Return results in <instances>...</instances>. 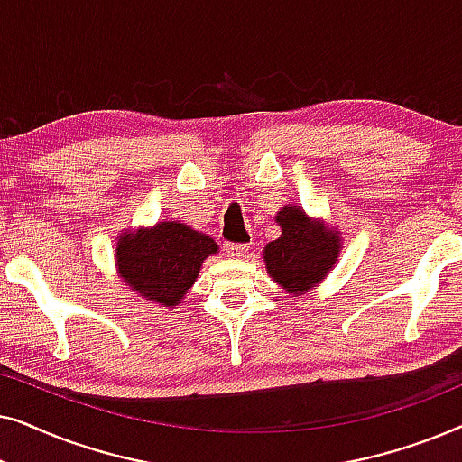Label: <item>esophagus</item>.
I'll use <instances>...</instances> for the list:
<instances>
[{
  "label": "esophagus",
  "mask_w": 462,
  "mask_h": 462,
  "mask_svg": "<svg viewBox=\"0 0 462 462\" xmlns=\"http://www.w3.org/2000/svg\"><path fill=\"white\" fill-rule=\"evenodd\" d=\"M250 245L248 244H226L225 250H226V256L231 258H242L245 252H248Z\"/></svg>",
  "instance_id": "34e87169"
}]
</instances>
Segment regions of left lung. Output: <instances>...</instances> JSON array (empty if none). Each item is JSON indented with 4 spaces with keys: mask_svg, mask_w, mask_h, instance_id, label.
I'll return each mask as SVG.
<instances>
[{
    "mask_svg": "<svg viewBox=\"0 0 462 462\" xmlns=\"http://www.w3.org/2000/svg\"><path fill=\"white\" fill-rule=\"evenodd\" d=\"M282 236L263 250L264 269L288 296L319 286L338 263L343 237L337 226L311 218L300 206H283L275 214Z\"/></svg>",
    "mask_w": 462,
    "mask_h": 462,
    "instance_id": "8db88e82",
    "label": "left lung"
}]
</instances>
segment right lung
I'll return each instance as SVG.
<instances>
[{
    "label": "right lung",
    "mask_w": 462,
    "mask_h": 462,
    "mask_svg": "<svg viewBox=\"0 0 462 462\" xmlns=\"http://www.w3.org/2000/svg\"><path fill=\"white\" fill-rule=\"evenodd\" d=\"M212 254H218V244L210 236L180 220H160L119 233L116 269L134 294L157 307L176 309Z\"/></svg>",
    "instance_id": "obj_1"
}]
</instances>
